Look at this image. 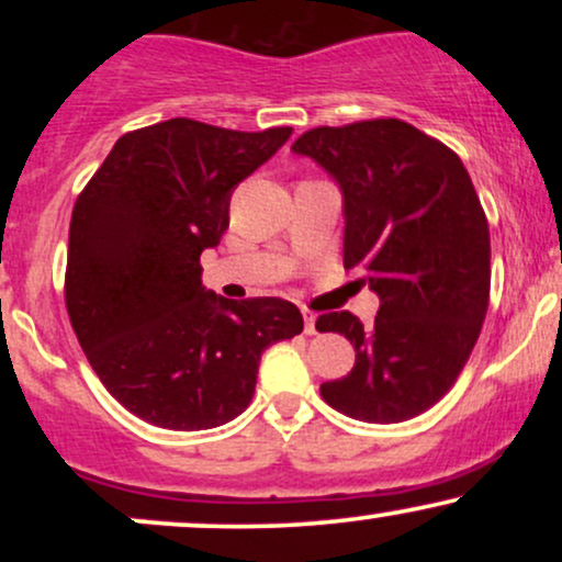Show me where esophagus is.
<instances>
[{"instance_id":"esophagus-1","label":"esophagus","mask_w":562,"mask_h":562,"mask_svg":"<svg viewBox=\"0 0 562 562\" xmlns=\"http://www.w3.org/2000/svg\"><path fill=\"white\" fill-rule=\"evenodd\" d=\"M303 333L317 335V314L306 312V308H303Z\"/></svg>"}]
</instances>
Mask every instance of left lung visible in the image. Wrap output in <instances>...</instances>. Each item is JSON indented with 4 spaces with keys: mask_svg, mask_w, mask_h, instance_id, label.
I'll return each instance as SVG.
<instances>
[{
    "mask_svg": "<svg viewBox=\"0 0 562 562\" xmlns=\"http://www.w3.org/2000/svg\"><path fill=\"white\" fill-rule=\"evenodd\" d=\"M290 150L340 187L344 267L380 299L372 325L348 312L317 319L357 351L346 378L322 383V398L353 420H412L454 385L488 308L492 245L470 173L398 119L312 128Z\"/></svg>",
    "mask_w": 562,
    "mask_h": 562,
    "instance_id": "obj_1",
    "label": "left lung"
}]
</instances>
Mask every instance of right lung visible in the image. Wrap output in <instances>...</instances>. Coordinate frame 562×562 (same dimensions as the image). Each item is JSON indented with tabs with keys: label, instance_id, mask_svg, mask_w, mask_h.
<instances>
[{
	"label": "right lung",
	"instance_id": "obj_1",
	"mask_svg": "<svg viewBox=\"0 0 562 562\" xmlns=\"http://www.w3.org/2000/svg\"><path fill=\"white\" fill-rule=\"evenodd\" d=\"M293 128L232 132L192 119L128 132L70 216L66 306L113 398L166 430H209L250 404L261 353L303 330L282 299L229 301L200 254L229 227L235 187Z\"/></svg>",
	"mask_w": 562,
	"mask_h": 562
}]
</instances>
